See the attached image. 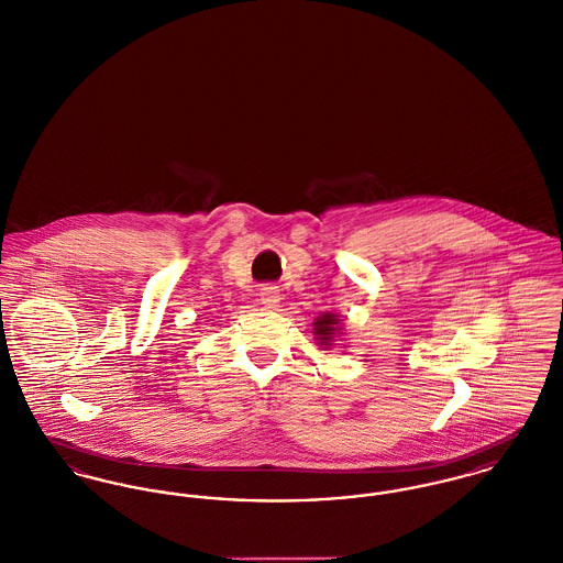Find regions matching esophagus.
<instances>
[{
  "mask_svg": "<svg viewBox=\"0 0 563 563\" xmlns=\"http://www.w3.org/2000/svg\"><path fill=\"white\" fill-rule=\"evenodd\" d=\"M258 297H261L264 307H268V309H275L279 305V299H282V295L275 286H264V288H261Z\"/></svg>",
  "mask_w": 563,
  "mask_h": 563,
  "instance_id": "obj_1",
  "label": "esophagus"
}]
</instances>
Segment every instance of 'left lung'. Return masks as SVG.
Segmentation results:
<instances>
[{"instance_id": "left-lung-1", "label": "left lung", "mask_w": 563, "mask_h": 563, "mask_svg": "<svg viewBox=\"0 0 563 563\" xmlns=\"http://www.w3.org/2000/svg\"><path fill=\"white\" fill-rule=\"evenodd\" d=\"M313 339L318 341V345L322 350H331L335 345L338 338H343V322L338 313L333 311H324L313 320Z\"/></svg>"}]
</instances>
